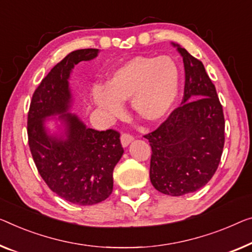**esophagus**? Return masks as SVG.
I'll return each mask as SVG.
<instances>
[{
    "label": "esophagus",
    "instance_id": "esophagus-1",
    "mask_svg": "<svg viewBox=\"0 0 252 252\" xmlns=\"http://www.w3.org/2000/svg\"><path fill=\"white\" fill-rule=\"evenodd\" d=\"M131 141H133V136L130 133H122L121 136V144L123 147H126L129 146V144Z\"/></svg>",
    "mask_w": 252,
    "mask_h": 252
}]
</instances>
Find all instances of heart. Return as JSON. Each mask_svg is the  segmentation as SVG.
<instances>
[{"instance_id": "1", "label": "heart", "mask_w": 252, "mask_h": 252, "mask_svg": "<svg viewBox=\"0 0 252 252\" xmlns=\"http://www.w3.org/2000/svg\"><path fill=\"white\" fill-rule=\"evenodd\" d=\"M179 86L180 67L171 56H136L118 67L105 87L95 86L92 96L94 103L112 119L123 114L121 102L130 99L139 118L157 122L171 111Z\"/></svg>"}]
</instances>
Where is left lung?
Wrapping results in <instances>:
<instances>
[{"label": "left lung", "instance_id": "left-lung-1", "mask_svg": "<svg viewBox=\"0 0 252 252\" xmlns=\"http://www.w3.org/2000/svg\"><path fill=\"white\" fill-rule=\"evenodd\" d=\"M172 45L185 64L182 105L145 138L152 147V185L164 194L183 196L207 185L215 174L223 153L225 121L204 64L179 44Z\"/></svg>", "mask_w": 252, "mask_h": 252}]
</instances>
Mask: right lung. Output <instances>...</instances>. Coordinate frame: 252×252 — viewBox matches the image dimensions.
Here are the masks:
<instances>
[{
	"mask_svg": "<svg viewBox=\"0 0 252 252\" xmlns=\"http://www.w3.org/2000/svg\"><path fill=\"white\" fill-rule=\"evenodd\" d=\"M98 53L97 48H85L67 54L37 87L28 112V144L40 176L59 197L81 206L110 197L113 170L125 152L118 131L90 129L76 114L67 113L72 103L71 71ZM54 115H60L65 127L59 136L44 126L46 119Z\"/></svg>",
	"mask_w": 252,
	"mask_h": 252,
	"instance_id": "1",
	"label": "right lung"
}]
</instances>
